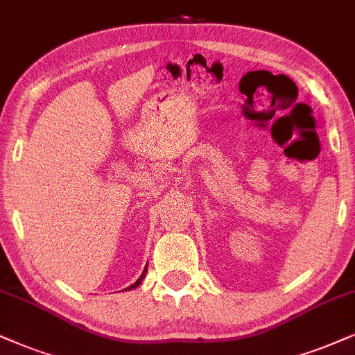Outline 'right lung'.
I'll return each instance as SVG.
<instances>
[{"instance_id": "1", "label": "right lung", "mask_w": 355, "mask_h": 355, "mask_svg": "<svg viewBox=\"0 0 355 355\" xmlns=\"http://www.w3.org/2000/svg\"><path fill=\"white\" fill-rule=\"evenodd\" d=\"M146 272H147V266H146V268H144V272L141 273V277H139L137 280H136V284H132L131 286H128V288H125V290H132V288H137V286L142 284V280H144V277H146Z\"/></svg>"}]
</instances>
